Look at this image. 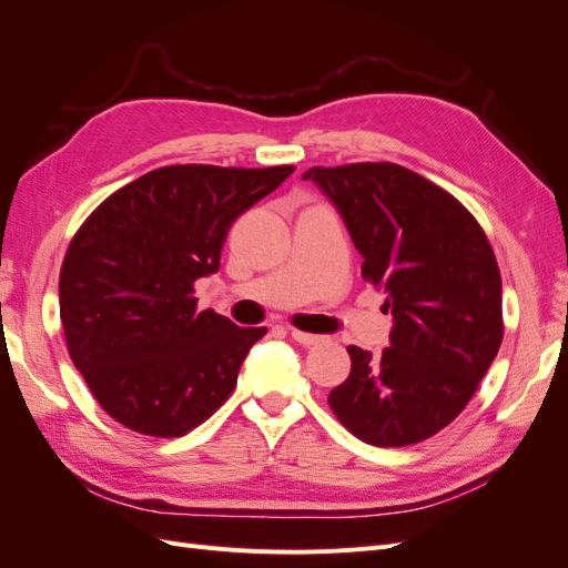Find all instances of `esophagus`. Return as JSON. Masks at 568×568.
<instances>
[{
  "label": "esophagus",
  "instance_id": "1",
  "mask_svg": "<svg viewBox=\"0 0 568 568\" xmlns=\"http://www.w3.org/2000/svg\"><path fill=\"white\" fill-rule=\"evenodd\" d=\"M291 338L298 341L301 346H317L320 341H324V336H317V334H307V332H301V329H291Z\"/></svg>",
  "mask_w": 568,
  "mask_h": 568
}]
</instances>
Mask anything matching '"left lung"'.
<instances>
[{
    "mask_svg": "<svg viewBox=\"0 0 568 568\" xmlns=\"http://www.w3.org/2000/svg\"><path fill=\"white\" fill-rule=\"evenodd\" d=\"M363 253V280L386 294L390 346H348L351 374L329 407L379 448L432 438L467 407L500 351L503 277L484 227L426 178L395 163L311 168Z\"/></svg>",
    "mask_w": 568,
    "mask_h": 568,
    "instance_id": "obj_1",
    "label": "left lung"
}]
</instances>
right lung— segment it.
Returning <instances> with one entry per match:
<instances>
[{
	"label": "right lung",
	"instance_id": "1",
	"mask_svg": "<svg viewBox=\"0 0 568 568\" xmlns=\"http://www.w3.org/2000/svg\"><path fill=\"white\" fill-rule=\"evenodd\" d=\"M294 165H165L101 201L68 244L59 313L68 355L101 409L142 436L178 438L225 403L267 326L199 311L234 220Z\"/></svg>",
	"mask_w": 568,
	"mask_h": 568
}]
</instances>
